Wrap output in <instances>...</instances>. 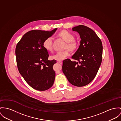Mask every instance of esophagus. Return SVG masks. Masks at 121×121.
Instances as JSON below:
<instances>
[{
  "mask_svg": "<svg viewBox=\"0 0 121 121\" xmlns=\"http://www.w3.org/2000/svg\"><path fill=\"white\" fill-rule=\"evenodd\" d=\"M58 63H59V64H60L61 65H62V64H63V61H58Z\"/></svg>",
  "mask_w": 121,
  "mask_h": 121,
  "instance_id": "34e87169",
  "label": "esophagus"
}]
</instances>
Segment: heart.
<instances>
[{
	"label": "heart",
	"mask_w": 121,
	"mask_h": 121,
	"mask_svg": "<svg viewBox=\"0 0 121 121\" xmlns=\"http://www.w3.org/2000/svg\"><path fill=\"white\" fill-rule=\"evenodd\" d=\"M59 35L66 42L65 48H67L70 51H74L76 49L77 46V43L74 39L73 35L66 30H63L59 34ZM52 40L53 38L50 36L47 38L43 42V47L48 51H51L52 50ZM69 55V51L66 50L64 51L57 52L56 54L51 56V58L57 61H61Z\"/></svg>",
	"instance_id": "heart-1"
}]
</instances>
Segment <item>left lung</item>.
<instances>
[{
  "mask_svg": "<svg viewBox=\"0 0 121 121\" xmlns=\"http://www.w3.org/2000/svg\"><path fill=\"white\" fill-rule=\"evenodd\" d=\"M72 30L77 32L81 39L79 48L71 57L78 62L65 59L63 62L62 70L69 83L76 86H83L93 80L100 66L102 43L90 28L79 25Z\"/></svg>",
  "mask_w": 121,
  "mask_h": 121,
  "instance_id": "obj_1",
  "label": "left lung"
}]
</instances>
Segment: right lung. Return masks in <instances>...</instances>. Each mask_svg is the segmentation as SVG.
<instances>
[{"label":"right lung","mask_w":121,"mask_h":121,"mask_svg":"<svg viewBox=\"0 0 121 121\" xmlns=\"http://www.w3.org/2000/svg\"><path fill=\"white\" fill-rule=\"evenodd\" d=\"M33 30L26 33L17 43L16 55L19 72L27 83L38 91H45L54 83L56 60H48L49 54L43 43L56 31Z\"/></svg>","instance_id":"add662e5"}]
</instances>
